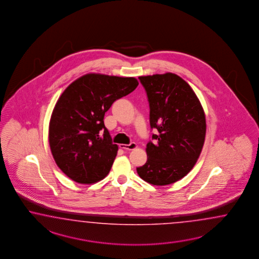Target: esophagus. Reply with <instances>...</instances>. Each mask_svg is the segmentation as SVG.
I'll return each instance as SVG.
<instances>
[{
	"instance_id": "esophagus-1",
	"label": "esophagus",
	"mask_w": 259,
	"mask_h": 259,
	"mask_svg": "<svg viewBox=\"0 0 259 259\" xmlns=\"http://www.w3.org/2000/svg\"><path fill=\"white\" fill-rule=\"evenodd\" d=\"M137 147H138V145H137L135 142H132V143H130V144H120V145H119L120 149H122V150H128V151L134 150V149H136Z\"/></svg>"
}]
</instances>
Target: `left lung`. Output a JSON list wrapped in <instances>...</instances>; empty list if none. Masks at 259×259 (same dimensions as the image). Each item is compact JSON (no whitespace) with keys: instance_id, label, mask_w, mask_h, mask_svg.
Returning a JSON list of instances; mask_svg holds the SVG:
<instances>
[{"instance_id":"8db88e82","label":"left lung","mask_w":259,"mask_h":259,"mask_svg":"<svg viewBox=\"0 0 259 259\" xmlns=\"http://www.w3.org/2000/svg\"><path fill=\"white\" fill-rule=\"evenodd\" d=\"M147 93L150 125L158 134L146 146L147 161L137 168L154 186L175 183L194 167L203 149L206 123L203 106L185 80L171 72L139 77Z\"/></svg>"}]
</instances>
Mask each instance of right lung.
<instances>
[{"label":"right lung","instance_id":"obj_1","mask_svg":"<svg viewBox=\"0 0 259 259\" xmlns=\"http://www.w3.org/2000/svg\"><path fill=\"white\" fill-rule=\"evenodd\" d=\"M138 84L134 77L88 73L61 94L50 119V148L58 168L71 180L92 184L108 175L118 145L105 126V112Z\"/></svg>","mask_w":259,"mask_h":259}]
</instances>
